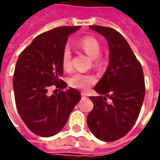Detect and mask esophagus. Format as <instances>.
Wrapping results in <instances>:
<instances>
[{
    "mask_svg": "<svg viewBox=\"0 0 160 160\" xmlns=\"http://www.w3.org/2000/svg\"><path fill=\"white\" fill-rule=\"evenodd\" d=\"M82 98H87V94H85V93H82Z\"/></svg>",
    "mask_w": 160,
    "mask_h": 160,
    "instance_id": "34e87169",
    "label": "esophagus"
}]
</instances>
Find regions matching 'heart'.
I'll list each match as a JSON object with an SVG mask.
<instances>
[{"mask_svg": "<svg viewBox=\"0 0 160 160\" xmlns=\"http://www.w3.org/2000/svg\"><path fill=\"white\" fill-rule=\"evenodd\" d=\"M77 47L94 59V66L99 67L102 65V58L98 55L101 52V46L97 39L93 37H84L78 42ZM62 65L65 70H70L72 68V54L70 49L65 48L62 55ZM96 82V78L92 74L75 73L70 77L69 83L73 88L87 89Z\"/></svg>", "mask_w": 160, "mask_h": 160, "instance_id": "heart-1", "label": "heart"}]
</instances>
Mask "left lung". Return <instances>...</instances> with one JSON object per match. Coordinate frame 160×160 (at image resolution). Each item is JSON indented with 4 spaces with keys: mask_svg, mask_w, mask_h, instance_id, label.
<instances>
[{
    "mask_svg": "<svg viewBox=\"0 0 160 160\" xmlns=\"http://www.w3.org/2000/svg\"><path fill=\"white\" fill-rule=\"evenodd\" d=\"M108 42L110 60L104 75L95 85L99 96H90L94 108L87 122L97 138L105 142L125 136L135 125L145 96L142 68L128 42L110 27L90 25ZM107 98L111 99L108 103Z\"/></svg>",
    "mask_w": 160,
    "mask_h": 160,
    "instance_id": "obj_1",
    "label": "left lung"
}]
</instances>
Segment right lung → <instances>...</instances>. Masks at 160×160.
<instances>
[{"label": "right lung", "instance_id": "add662e5", "mask_svg": "<svg viewBox=\"0 0 160 160\" xmlns=\"http://www.w3.org/2000/svg\"><path fill=\"white\" fill-rule=\"evenodd\" d=\"M80 26H62L41 33L18 57L14 70L16 107L25 125L36 135L50 137L64 128L70 113L81 99L77 90L66 87L62 55L68 37ZM51 85L59 92L50 95Z\"/></svg>", "mask_w": 160, "mask_h": 160}]
</instances>
